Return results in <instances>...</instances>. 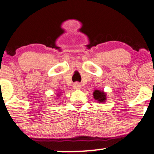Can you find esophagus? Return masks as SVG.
Returning a JSON list of instances; mask_svg holds the SVG:
<instances>
[{
  "instance_id": "obj_1",
  "label": "esophagus",
  "mask_w": 154,
  "mask_h": 154,
  "mask_svg": "<svg viewBox=\"0 0 154 154\" xmlns=\"http://www.w3.org/2000/svg\"><path fill=\"white\" fill-rule=\"evenodd\" d=\"M73 87L75 89H79L81 88V84L79 82H75L73 84Z\"/></svg>"
}]
</instances>
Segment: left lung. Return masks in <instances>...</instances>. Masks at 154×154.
Segmentation results:
<instances>
[{"label":"left lung","mask_w":154,"mask_h":154,"mask_svg":"<svg viewBox=\"0 0 154 154\" xmlns=\"http://www.w3.org/2000/svg\"><path fill=\"white\" fill-rule=\"evenodd\" d=\"M94 97L96 100H98L100 103L104 102L106 100V94L103 91H100L99 90H96L94 92Z\"/></svg>","instance_id":"8db88e82"}]
</instances>
